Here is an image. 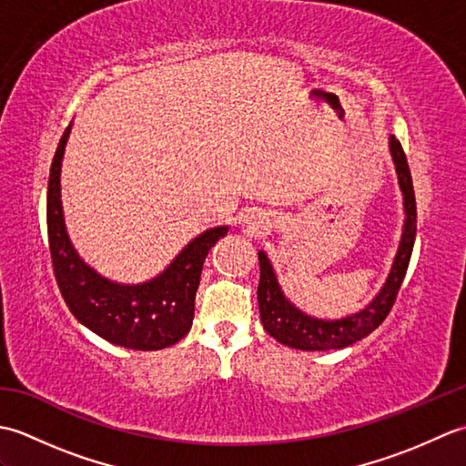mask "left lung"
Returning a JSON list of instances; mask_svg holds the SVG:
<instances>
[{
  "instance_id": "8db88e82",
  "label": "left lung",
  "mask_w": 466,
  "mask_h": 466,
  "mask_svg": "<svg viewBox=\"0 0 466 466\" xmlns=\"http://www.w3.org/2000/svg\"><path fill=\"white\" fill-rule=\"evenodd\" d=\"M390 154L394 166H397L399 184L404 194V212H407V224H404L402 242L394 266L389 274L384 289L380 294L366 306L359 314L349 316L342 320H316L310 316L302 314L299 309L284 299L272 266L266 258L264 252H258L260 260V282H258V309L260 319L266 332L279 342L292 346L300 350H330V349H344L356 340L369 336L372 330L379 329L389 316L394 300H397L400 284L407 276V268L410 262L414 236H417V200H414L412 176L407 162V156L397 137L390 136Z\"/></svg>"
}]
</instances>
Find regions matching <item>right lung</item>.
Listing matches in <instances>:
<instances>
[{
	"mask_svg": "<svg viewBox=\"0 0 466 466\" xmlns=\"http://www.w3.org/2000/svg\"><path fill=\"white\" fill-rule=\"evenodd\" d=\"M69 127L57 144L47 182V240L57 289L76 319L104 340L134 350H162L190 330L202 264L228 228L198 236L150 282L124 286L102 279L77 258L64 226L59 170Z\"/></svg>",
	"mask_w": 466,
	"mask_h": 466,
	"instance_id": "obj_1",
	"label": "right lung"
}]
</instances>
